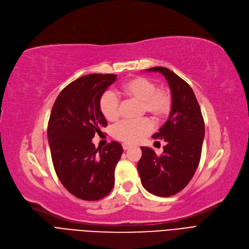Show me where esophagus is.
I'll use <instances>...</instances> for the list:
<instances>
[{"mask_svg":"<svg viewBox=\"0 0 249 249\" xmlns=\"http://www.w3.org/2000/svg\"><path fill=\"white\" fill-rule=\"evenodd\" d=\"M130 148H131V145H130V144L123 143V149H124V151H126V150H128V149H130Z\"/></svg>","mask_w":249,"mask_h":249,"instance_id":"34e87169","label":"esophagus"}]
</instances>
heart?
<instances>
[{"mask_svg":"<svg viewBox=\"0 0 249 249\" xmlns=\"http://www.w3.org/2000/svg\"><path fill=\"white\" fill-rule=\"evenodd\" d=\"M122 93L128 99L142 102V112L151 114L157 121L163 120L172 107V96L165 87L143 76H136L125 81L122 86ZM99 109L107 121L113 122L120 118L121 102L113 92L106 91L100 96ZM154 129L149 119L131 122L124 121L113 126L112 135L115 139L127 143H136L148 137Z\"/></svg>","mask_w":249,"mask_h":249,"instance_id":"heart-1","label":"heart"}]
</instances>
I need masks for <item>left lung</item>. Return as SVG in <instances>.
<instances>
[{
    "instance_id": "1",
    "label": "left lung",
    "mask_w": 249,
    "mask_h": 249,
    "mask_svg": "<svg viewBox=\"0 0 249 249\" xmlns=\"http://www.w3.org/2000/svg\"><path fill=\"white\" fill-rule=\"evenodd\" d=\"M160 72L167 79L172 93V107L168 121L153 135V139L167 142L160 156L148 147H141L138 163L141 182L148 192L169 197L179 193L198 168L205 124L193 89L186 81L166 67L145 69Z\"/></svg>"
}]
</instances>
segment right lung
Segmentation results:
<instances>
[{
    "instance_id": "1",
    "label": "right lung",
    "mask_w": 249,
    "mask_h": 249,
    "mask_svg": "<svg viewBox=\"0 0 249 249\" xmlns=\"http://www.w3.org/2000/svg\"><path fill=\"white\" fill-rule=\"evenodd\" d=\"M116 76L93 73L72 81L57 96L50 114L47 136L55 172L67 191L81 200L104 198L114 185L122 144L112 141L97 153L91 140L107 125L99 99Z\"/></svg>"
}]
</instances>
